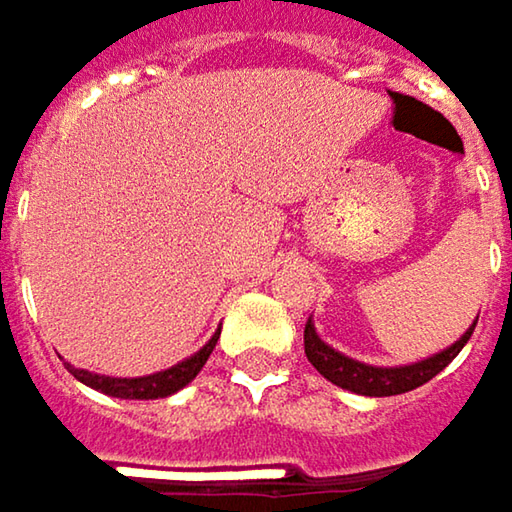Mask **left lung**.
I'll return each mask as SVG.
<instances>
[{
    "label": "left lung",
    "mask_w": 512,
    "mask_h": 512,
    "mask_svg": "<svg viewBox=\"0 0 512 512\" xmlns=\"http://www.w3.org/2000/svg\"><path fill=\"white\" fill-rule=\"evenodd\" d=\"M478 324V321H475ZM475 324L460 336V342H454L451 348L433 353L421 362L413 365H398V368H380V365H365L359 359H351L345 353H339L336 348H330L318 333H315V324L312 318L306 321V330H303V351L306 359L318 368V374H324L330 383L356 392V395H368V398H389V395H404V392H413L418 386H424L427 380H433L457 353L463 351V345L472 339V330Z\"/></svg>",
    "instance_id": "obj_1"
}]
</instances>
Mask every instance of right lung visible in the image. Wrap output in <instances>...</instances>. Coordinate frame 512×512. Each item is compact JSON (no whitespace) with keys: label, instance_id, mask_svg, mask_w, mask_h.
<instances>
[{"label":"right lung","instance_id":"1","mask_svg":"<svg viewBox=\"0 0 512 512\" xmlns=\"http://www.w3.org/2000/svg\"><path fill=\"white\" fill-rule=\"evenodd\" d=\"M218 339H221V330H218L200 351L194 353V356L182 359L179 365H173V368H167V371L147 374V377H105V374H94V371H85V368H73L70 362H67V368H70V374H73L79 383H85V386H91V389H99V392H105V395H111V398L156 401V398H167V395L179 392L182 386H188V383L200 374V368L206 365L209 353L215 351Z\"/></svg>","mask_w":512,"mask_h":512}]
</instances>
